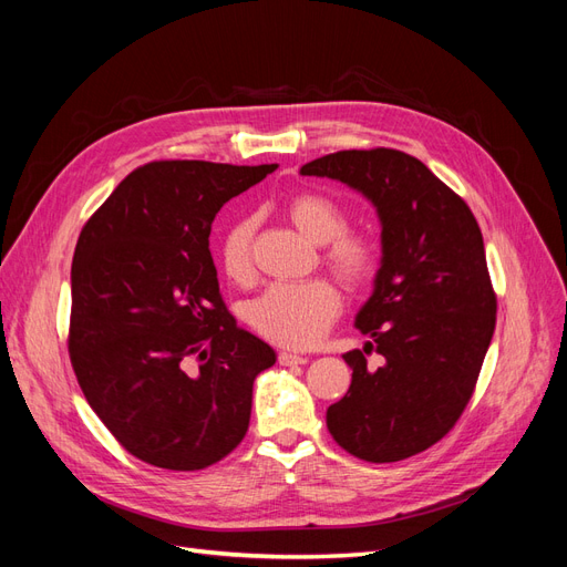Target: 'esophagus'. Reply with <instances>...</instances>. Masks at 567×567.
Wrapping results in <instances>:
<instances>
[{
	"mask_svg": "<svg viewBox=\"0 0 567 567\" xmlns=\"http://www.w3.org/2000/svg\"><path fill=\"white\" fill-rule=\"evenodd\" d=\"M310 359L302 357V354H296V352H279V364L281 367H298V364H307Z\"/></svg>",
	"mask_w": 567,
	"mask_h": 567,
	"instance_id": "34e87169",
	"label": "esophagus"
}]
</instances>
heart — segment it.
I'll return each instance as SVG.
<instances>
[{
    "label": "heart",
    "instance_id": "1",
    "mask_svg": "<svg viewBox=\"0 0 567 567\" xmlns=\"http://www.w3.org/2000/svg\"><path fill=\"white\" fill-rule=\"evenodd\" d=\"M290 221L323 248V265L348 288L373 281L381 267V246L371 234L348 231V213L326 194L305 192L286 203ZM255 219L238 217L217 244V262L234 284L252 277ZM340 315L338 288L326 279L271 284L244 307V317L262 338L284 348H307L319 340Z\"/></svg>",
    "mask_w": 567,
    "mask_h": 567
}]
</instances>
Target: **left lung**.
Listing matches in <instances>:
<instances>
[{
	"label": "left lung",
	"instance_id": "8db88e82",
	"mask_svg": "<svg viewBox=\"0 0 567 567\" xmlns=\"http://www.w3.org/2000/svg\"><path fill=\"white\" fill-rule=\"evenodd\" d=\"M300 175L348 184L381 219V269L354 319L369 340L342 354L352 383L326 425L357 458H409L452 431L492 342L496 296L483 234L466 200L402 151H338ZM371 349L384 357L379 370L365 367Z\"/></svg>",
	"mask_w": 567,
	"mask_h": 567
}]
</instances>
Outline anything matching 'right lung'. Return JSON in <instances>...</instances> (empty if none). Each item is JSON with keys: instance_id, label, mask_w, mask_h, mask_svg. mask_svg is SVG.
I'll list each match as a JSON object with an SVG mask.
<instances>
[{"instance_id": "right-lung-1", "label": "right lung", "mask_w": 567, "mask_h": 567, "mask_svg": "<svg viewBox=\"0 0 567 567\" xmlns=\"http://www.w3.org/2000/svg\"><path fill=\"white\" fill-rule=\"evenodd\" d=\"M279 165L156 161L87 219L68 352L94 414L151 466L200 471L246 437L255 375L277 362L219 296L210 227Z\"/></svg>"}]
</instances>
